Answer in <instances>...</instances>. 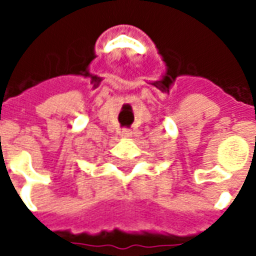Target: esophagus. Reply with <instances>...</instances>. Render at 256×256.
Returning <instances> with one entry per match:
<instances>
[{"mask_svg": "<svg viewBox=\"0 0 256 256\" xmlns=\"http://www.w3.org/2000/svg\"><path fill=\"white\" fill-rule=\"evenodd\" d=\"M120 136H122L123 138H130L133 136V132L128 130V128H123L122 132H120Z\"/></svg>", "mask_w": 256, "mask_h": 256, "instance_id": "34e87169", "label": "esophagus"}]
</instances>
